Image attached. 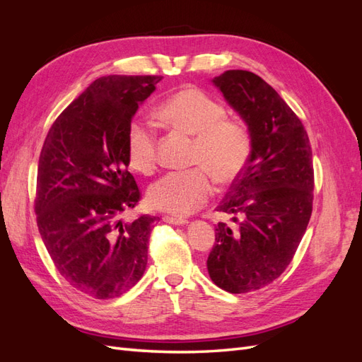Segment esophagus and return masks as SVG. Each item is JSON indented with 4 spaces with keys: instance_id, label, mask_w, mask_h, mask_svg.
Wrapping results in <instances>:
<instances>
[{
    "instance_id": "esophagus-1",
    "label": "esophagus",
    "mask_w": 362,
    "mask_h": 362,
    "mask_svg": "<svg viewBox=\"0 0 362 362\" xmlns=\"http://www.w3.org/2000/svg\"><path fill=\"white\" fill-rule=\"evenodd\" d=\"M163 221L166 223L177 225V226H184V225L189 223V221H185V218H178V217H172V216H164Z\"/></svg>"
}]
</instances>
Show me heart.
<instances>
[{
    "label": "heart",
    "instance_id": "obj_1",
    "mask_svg": "<svg viewBox=\"0 0 362 362\" xmlns=\"http://www.w3.org/2000/svg\"><path fill=\"white\" fill-rule=\"evenodd\" d=\"M172 128L194 137L192 164L184 172H170L151 184L146 201L154 210L173 216H187L206 202L213 192L210 177L221 187L231 185L243 173L252 151L250 133L238 119H228L225 105L213 96L185 87L170 95L157 112ZM129 168L148 175L157 163L154 129L133 120L127 134Z\"/></svg>",
    "mask_w": 362,
    "mask_h": 362
}]
</instances>
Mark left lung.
<instances>
[{"instance_id":"left-lung-1","label":"left lung","mask_w":362,"mask_h":362,"mask_svg":"<svg viewBox=\"0 0 362 362\" xmlns=\"http://www.w3.org/2000/svg\"><path fill=\"white\" fill-rule=\"evenodd\" d=\"M213 84L245 120L252 151L217 206L234 214L238 225H217L206 269L222 290L249 293L282 275L306 231L313 211V151L300 119L261 76L233 69L214 76Z\"/></svg>"}]
</instances>
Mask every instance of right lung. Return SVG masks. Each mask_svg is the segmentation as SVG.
Segmentation results:
<instances>
[{
  "instance_id": "add662e5",
  "label": "right lung",
  "mask_w": 362,
  "mask_h": 362,
  "mask_svg": "<svg viewBox=\"0 0 362 362\" xmlns=\"http://www.w3.org/2000/svg\"><path fill=\"white\" fill-rule=\"evenodd\" d=\"M161 76L95 80L49 128L43 144L35 211L54 266L76 290L112 299L134 287L148 264L157 217L122 223L140 190L127 160V134L139 105Z\"/></svg>"
}]
</instances>
